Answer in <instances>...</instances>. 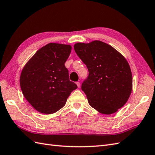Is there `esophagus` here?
I'll return each mask as SVG.
<instances>
[{"label":"esophagus","mask_w":155,"mask_h":155,"mask_svg":"<svg viewBox=\"0 0 155 155\" xmlns=\"http://www.w3.org/2000/svg\"><path fill=\"white\" fill-rule=\"evenodd\" d=\"M76 84H77V86H78V88H79V87H80V85H81V83L79 82H76Z\"/></svg>","instance_id":"34e87169"}]
</instances>
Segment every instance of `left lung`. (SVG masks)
Returning a JSON list of instances; mask_svg holds the SVG:
<instances>
[{
    "instance_id": "left-lung-1",
    "label": "left lung",
    "mask_w": 155,
    "mask_h": 155,
    "mask_svg": "<svg viewBox=\"0 0 155 155\" xmlns=\"http://www.w3.org/2000/svg\"><path fill=\"white\" fill-rule=\"evenodd\" d=\"M74 49L88 70L81 88L90 106L102 114L117 112L132 92V75L128 61L114 48L100 41L77 43Z\"/></svg>"
}]
</instances>
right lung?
<instances>
[{
  "mask_svg": "<svg viewBox=\"0 0 155 155\" xmlns=\"http://www.w3.org/2000/svg\"><path fill=\"white\" fill-rule=\"evenodd\" d=\"M70 45L49 43L39 49L21 71L19 84L23 96L37 111L57 112L65 105L71 92L77 88L70 81L65 66Z\"/></svg>",
  "mask_w": 155,
  "mask_h": 155,
  "instance_id": "add662e5",
  "label": "right lung"
}]
</instances>
